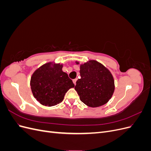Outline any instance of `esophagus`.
Segmentation results:
<instances>
[{
	"label": "esophagus",
	"mask_w": 151,
	"mask_h": 151,
	"mask_svg": "<svg viewBox=\"0 0 151 151\" xmlns=\"http://www.w3.org/2000/svg\"><path fill=\"white\" fill-rule=\"evenodd\" d=\"M76 81H77V79H75L73 80V83H74V84L76 85Z\"/></svg>",
	"instance_id": "34e87169"
}]
</instances>
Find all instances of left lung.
I'll list each match as a JSON object with an SVG mask.
<instances>
[{"label": "left lung", "mask_w": 151, "mask_h": 151, "mask_svg": "<svg viewBox=\"0 0 151 151\" xmlns=\"http://www.w3.org/2000/svg\"><path fill=\"white\" fill-rule=\"evenodd\" d=\"M81 79L75 89L81 101L90 107H98L110 99L115 90L111 74L102 64L95 60L85 63L80 67Z\"/></svg>", "instance_id": "8db88e82"}]
</instances>
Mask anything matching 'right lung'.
I'll use <instances>...</instances> for the list:
<instances>
[{"label":"right lung","instance_id":"add662e5","mask_svg":"<svg viewBox=\"0 0 151 151\" xmlns=\"http://www.w3.org/2000/svg\"><path fill=\"white\" fill-rule=\"evenodd\" d=\"M62 65L51 63L36 70L31 79V88L34 97L43 105L53 106L61 103L67 91L74 88L72 81L62 70Z\"/></svg>","mask_w":151,"mask_h":151}]
</instances>
